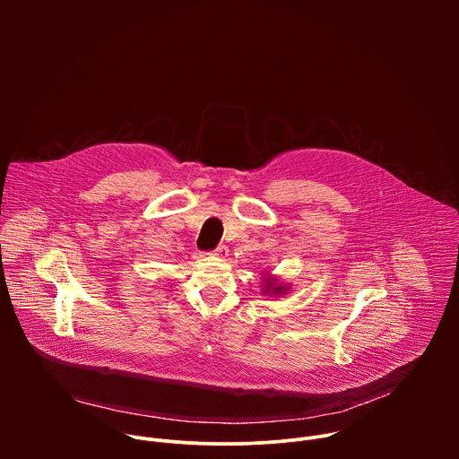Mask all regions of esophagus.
I'll return each mask as SVG.
<instances>
[{"label":"esophagus","mask_w":459,"mask_h":459,"mask_svg":"<svg viewBox=\"0 0 459 459\" xmlns=\"http://www.w3.org/2000/svg\"><path fill=\"white\" fill-rule=\"evenodd\" d=\"M212 255L214 257H218V259H225L227 255H229V247H225V245H220L214 252H212Z\"/></svg>","instance_id":"1"}]
</instances>
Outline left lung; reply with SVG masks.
<instances>
[{
    "label": "left lung",
    "instance_id": "obj_1",
    "mask_svg": "<svg viewBox=\"0 0 459 459\" xmlns=\"http://www.w3.org/2000/svg\"><path fill=\"white\" fill-rule=\"evenodd\" d=\"M264 289H261V292H264V296H283L290 290V285L285 283V281H280L276 276H271V273L264 271Z\"/></svg>",
    "mask_w": 459,
    "mask_h": 459
}]
</instances>
